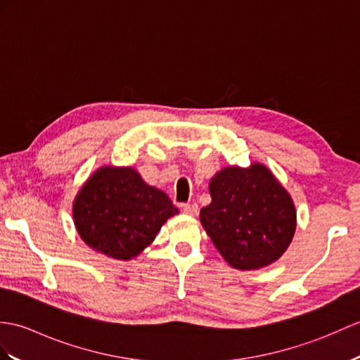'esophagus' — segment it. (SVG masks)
I'll return each instance as SVG.
<instances>
[{
	"label": "esophagus",
	"instance_id": "obj_1",
	"mask_svg": "<svg viewBox=\"0 0 360 360\" xmlns=\"http://www.w3.org/2000/svg\"><path fill=\"white\" fill-rule=\"evenodd\" d=\"M182 212L188 216H195L198 213L196 204H182Z\"/></svg>",
	"mask_w": 360,
	"mask_h": 360
}]
</instances>
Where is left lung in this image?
I'll list each match as a JSON object with an SVG mask.
<instances>
[{"label":"left lung","instance_id":"left-lung-1","mask_svg":"<svg viewBox=\"0 0 360 360\" xmlns=\"http://www.w3.org/2000/svg\"><path fill=\"white\" fill-rule=\"evenodd\" d=\"M212 202L199 219L214 247L238 270H259L285 253L296 230L288 191L264 164L225 167L210 181Z\"/></svg>","mask_w":360,"mask_h":360}]
</instances>
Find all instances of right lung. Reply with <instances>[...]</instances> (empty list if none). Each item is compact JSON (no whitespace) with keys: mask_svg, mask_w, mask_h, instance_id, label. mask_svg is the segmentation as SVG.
<instances>
[{"mask_svg":"<svg viewBox=\"0 0 360 360\" xmlns=\"http://www.w3.org/2000/svg\"><path fill=\"white\" fill-rule=\"evenodd\" d=\"M176 213L170 198L146 184L131 167L98 169L73 202V222L81 239L95 252L121 261L152 244Z\"/></svg>","mask_w":360,"mask_h":360,"instance_id":"right-lung-1","label":"right lung"}]
</instances>
